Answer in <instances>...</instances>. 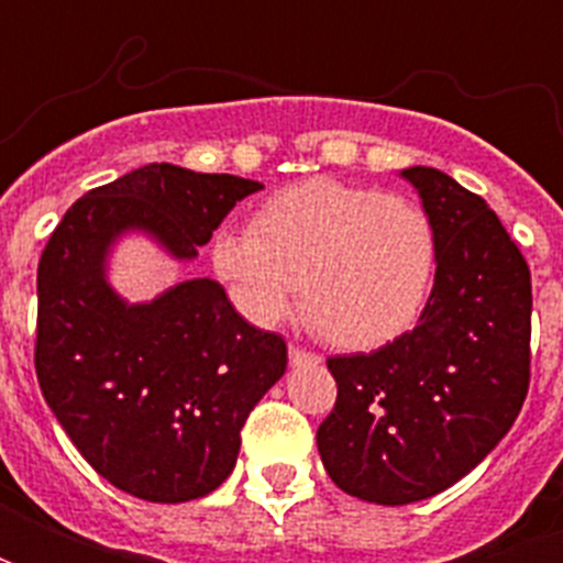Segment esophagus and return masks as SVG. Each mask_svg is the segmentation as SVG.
I'll return each instance as SVG.
<instances>
[{
  "mask_svg": "<svg viewBox=\"0 0 563 563\" xmlns=\"http://www.w3.org/2000/svg\"><path fill=\"white\" fill-rule=\"evenodd\" d=\"M318 362H321V356H318V353L303 351V347H295V344H291V347H289V365H291V368H303V365H318Z\"/></svg>",
  "mask_w": 563,
  "mask_h": 563,
  "instance_id": "1",
  "label": "esophagus"
}]
</instances>
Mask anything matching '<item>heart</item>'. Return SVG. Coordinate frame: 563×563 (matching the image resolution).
<instances>
[{
    "mask_svg": "<svg viewBox=\"0 0 563 563\" xmlns=\"http://www.w3.org/2000/svg\"><path fill=\"white\" fill-rule=\"evenodd\" d=\"M210 263L256 324L303 312L339 347L368 351L418 324L438 272V233L411 198L333 178L272 195L251 228L212 236Z\"/></svg>",
    "mask_w": 563,
    "mask_h": 563,
    "instance_id": "obj_1",
    "label": "heart"
}]
</instances>
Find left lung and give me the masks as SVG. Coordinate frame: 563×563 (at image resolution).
<instances>
[{
    "label": "left lung",
    "mask_w": 563,
    "mask_h": 563,
    "mask_svg": "<svg viewBox=\"0 0 563 563\" xmlns=\"http://www.w3.org/2000/svg\"><path fill=\"white\" fill-rule=\"evenodd\" d=\"M438 233L418 327L374 353L333 356L335 409L318 427L330 479L376 506L446 490L506 438L529 391L532 277L479 195L429 166L400 172Z\"/></svg>",
    "instance_id": "obj_1"
}]
</instances>
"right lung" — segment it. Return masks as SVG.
<instances>
[{
    "label": "right lung",
    "mask_w": 563,
    "mask_h": 563,
    "mask_svg": "<svg viewBox=\"0 0 563 563\" xmlns=\"http://www.w3.org/2000/svg\"><path fill=\"white\" fill-rule=\"evenodd\" d=\"M260 180L148 163L78 198L37 268L40 391L92 471L131 497L189 503L228 479L239 429L286 374V342L210 277L131 303L110 286L119 239L189 263Z\"/></svg>",
    "instance_id": "add662e5"
}]
</instances>
